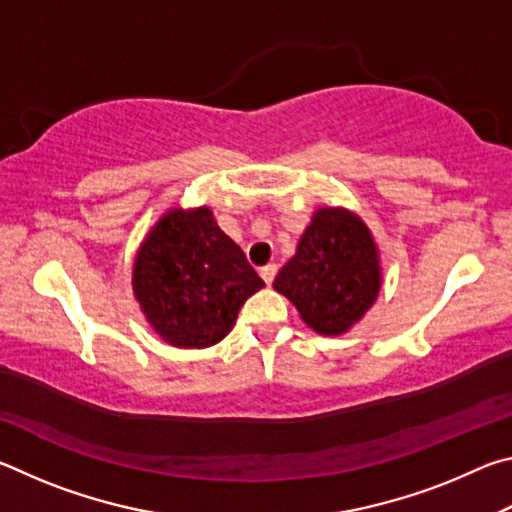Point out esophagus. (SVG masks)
<instances>
[{"label": "esophagus", "instance_id": "34e87169", "mask_svg": "<svg viewBox=\"0 0 512 512\" xmlns=\"http://www.w3.org/2000/svg\"><path fill=\"white\" fill-rule=\"evenodd\" d=\"M259 275H262V280L266 284H273L275 275H277V266L275 264H266V266H262V271H259Z\"/></svg>", "mask_w": 512, "mask_h": 512}]
</instances>
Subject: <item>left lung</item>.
Masks as SVG:
<instances>
[{
    "instance_id": "left-lung-1",
    "label": "left lung",
    "mask_w": 512,
    "mask_h": 512,
    "mask_svg": "<svg viewBox=\"0 0 512 512\" xmlns=\"http://www.w3.org/2000/svg\"><path fill=\"white\" fill-rule=\"evenodd\" d=\"M381 284L377 248L357 216L323 207L273 287L318 334L336 336L363 318Z\"/></svg>"
}]
</instances>
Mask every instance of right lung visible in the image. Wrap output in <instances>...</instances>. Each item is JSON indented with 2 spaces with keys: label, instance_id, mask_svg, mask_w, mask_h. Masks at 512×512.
Segmentation results:
<instances>
[{
  "label": "right lung",
  "instance_id": "obj_1",
  "mask_svg": "<svg viewBox=\"0 0 512 512\" xmlns=\"http://www.w3.org/2000/svg\"><path fill=\"white\" fill-rule=\"evenodd\" d=\"M262 287L244 250L207 207L164 214L135 257V298L155 332L176 348L219 343Z\"/></svg>",
  "mask_w": 512,
  "mask_h": 512
}]
</instances>
